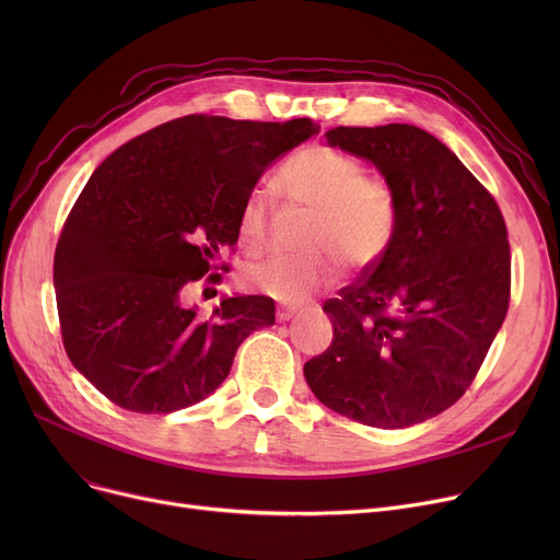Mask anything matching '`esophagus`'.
<instances>
[{
    "instance_id": "1",
    "label": "esophagus",
    "mask_w": 560,
    "mask_h": 560,
    "mask_svg": "<svg viewBox=\"0 0 560 560\" xmlns=\"http://www.w3.org/2000/svg\"><path fill=\"white\" fill-rule=\"evenodd\" d=\"M298 313H300L298 306H279V308H277V319H279V322H288L290 317H295Z\"/></svg>"
}]
</instances>
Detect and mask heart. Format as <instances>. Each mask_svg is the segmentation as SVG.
Segmentation results:
<instances>
[{
  "label": "heart",
  "mask_w": 560,
  "mask_h": 560,
  "mask_svg": "<svg viewBox=\"0 0 560 560\" xmlns=\"http://www.w3.org/2000/svg\"><path fill=\"white\" fill-rule=\"evenodd\" d=\"M277 182L292 203L311 211L302 235L308 252L247 265L241 279L249 290L298 304L338 279L336 258L349 270H368L393 247L399 226L397 190L384 174H368L357 156L329 144H308L281 165ZM272 215L270 188H252L238 213L245 249H265Z\"/></svg>",
  "instance_id": "heart-1"
}]
</instances>
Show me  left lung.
<instances>
[{"instance_id":"8db88e82","label":"left lung","mask_w":560,"mask_h":560,"mask_svg":"<svg viewBox=\"0 0 560 560\" xmlns=\"http://www.w3.org/2000/svg\"><path fill=\"white\" fill-rule=\"evenodd\" d=\"M331 147L372 161L399 197L388 254L325 302L334 342L304 365L336 413L404 429L454 406L502 327L511 247L494 197L413 125L336 127Z\"/></svg>"}]
</instances>
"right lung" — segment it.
Instances as JSON below:
<instances>
[{"mask_svg": "<svg viewBox=\"0 0 560 560\" xmlns=\"http://www.w3.org/2000/svg\"><path fill=\"white\" fill-rule=\"evenodd\" d=\"M313 120L176 117L115 150L88 179L54 254L56 308L72 365L120 408L172 413L209 397L241 342L275 325V300L182 304L215 283L238 241L243 199Z\"/></svg>", "mask_w": 560, "mask_h": 560, "instance_id": "add662e5", "label": "right lung"}]
</instances>
